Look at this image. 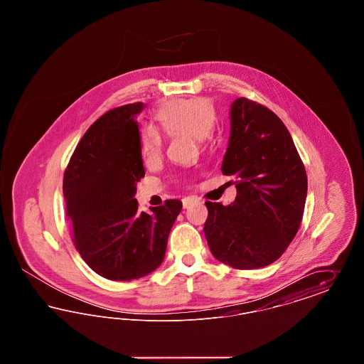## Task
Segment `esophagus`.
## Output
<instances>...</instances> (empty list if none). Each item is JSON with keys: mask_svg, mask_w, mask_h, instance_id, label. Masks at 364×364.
<instances>
[{"mask_svg": "<svg viewBox=\"0 0 364 364\" xmlns=\"http://www.w3.org/2000/svg\"><path fill=\"white\" fill-rule=\"evenodd\" d=\"M196 202H200V199L193 198V196H188V198H184V199H183V206H184V208H188L191 205H193V203H196Z\"/></svg>", "mask_w": 364, "mask_h": 364, "instance_id": "esophagus-1", "label": "esophagus"}]
</instances>
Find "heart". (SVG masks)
Segmentation results:
<instances>
[{
  "label": "heart",
  "mask_w": 364,
  "mask_h": 364,
  "mask_svg": "<svg viewBox=\"0 0 364 364\" xmlns=\"http://www.w3.org/2000/svg\"><path fill=\"white\" fill-rule=\"evenodd\" d=\"M156 120L164 132L169 136L191 135L199 144H205L213 132V125L217 119L215 105L208 97L178 98L159 106L156 112ZM141 154L146 159H154L164 150V136L161 131L144 124L140 131Z\"/></svg>",
  "instance_id": "heart-1"
}]
</instances>
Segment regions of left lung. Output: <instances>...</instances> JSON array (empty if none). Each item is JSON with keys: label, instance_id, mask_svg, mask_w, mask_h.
Wrapping results in <instances>:
<instances>
[{"label": "left lung", "instance_id": "left-lung-1", "mask_svg": "<svg viewBox=\"0 0 364 364\" xmlns=\"http://www.w3.org/2000/svg\"><path fill=\"white\" fill-rule=\"evenodd\" d=\"M221 172L236 176L233 205L206 202L211 254L239 270L272 264L303 220L307 174L291 134L266 106L248 98L230 107V138Z\"/></svg>", "mask_w": 364, "mask_h": 364}]
</instances>
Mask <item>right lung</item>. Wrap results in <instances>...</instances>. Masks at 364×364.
<instances>
[{
    "mask_svg": "<svg viewBox=\"0 0 364 364\" xmlns=\"http://www.w3.org/2000/svg\"><path fill=\"white\" fill-rule=\"evenodd\" d=\"M141 102L102 114L77 143L64 172L63 191L75 248L100 276L144 277L162 263L178 199L139 211L136 183L144 177L139 124Z\"/></svg>",
    "mask_w": 364,
    "mask_h": 364,
    "instance_id": "1",
    "label": "right lung"
}]
</instances>
